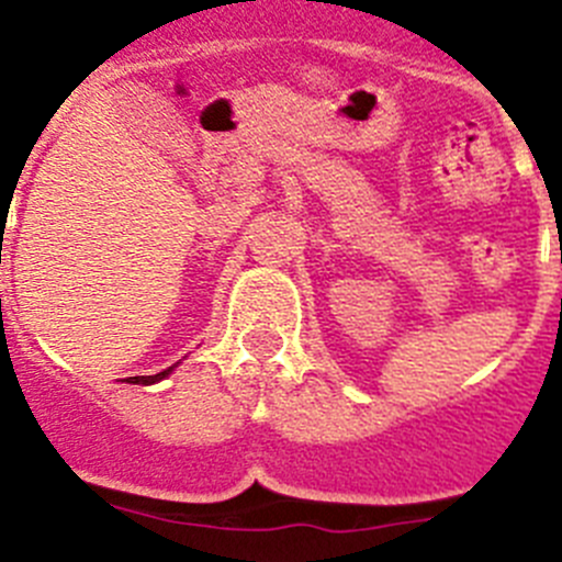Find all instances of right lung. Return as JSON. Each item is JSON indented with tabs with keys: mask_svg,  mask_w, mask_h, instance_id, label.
I'll use <instances>...</instances> for the list:
<instances>
[{
	"mask_svg": "<svg viewBox=\"0 0 562 562\" xmlns=\"http://www.w3.org/2000/svg\"><path fill=\"white\" fill-rule=\"evenodd\" d=\"M169 370H172V368L161 370V373H156V375H133V382H142V384H153V382H158V379H164V375H169Z\"/></svg>",
	"mask_w": 562,
	"mask_h": 562,
	"instance_id": "add662e5",
	"label": "right lung"
}]
</instances>
